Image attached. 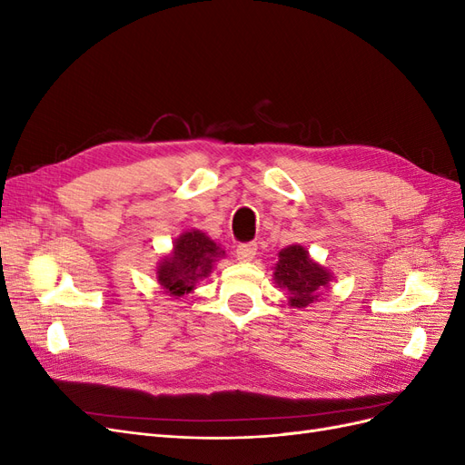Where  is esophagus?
Returning a JSON list of instances; mask_svg holds the SVG:
<instances>
[{
    "label": "esophagus",
    "mask_w": 465,
    "mask_h": 465,
    "mask_svg": "<svg viewBox=\"0 0 465 465\" xmlns=\"http://www.w3.org/2000/svg\"><path fill=\"white\" fill-rule=\"evenodd\" d=\"M256 242H241L236 246V258L241 262H252L256 256Z\"/></svg>",
    "instance_id": "34e87169"
}]
</instances>
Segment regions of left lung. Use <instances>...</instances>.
Wrapping results in <instances>:
<instances>
[{
    "instance_id": "left-lung-1",
    "label": "left lung",
    "mask_w": 465,
    "mask_h": 465,
    "mask_svg": "<svg viewBox=\"0 0 465 465\" xmlns=\"http://www.w3.org/2000/svg\"><path fill=\"white\" fill-rule=\"evenodd\" d=\"M275 283L291 294V306H308L318 299V289L326 287L330 273L308 258L302 246H289L279 252L275 265Z\"/></svg>"
}]
</instances>
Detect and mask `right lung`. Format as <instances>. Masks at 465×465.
Listing matches in <instances>:
<instances>
[{
  "mask_svg": "<svg viewBox=\"0 0 465 465\" xmlns=\"http://www.w3.org/2000/svg\"><path fill=\"white\" fill-rule=\"evenodd\" d=\"M223 254L224 252L203 232H184L174 242L173 254L159 265V283L174 297H182L209 275L215 260Z\"/></svg>",
  "mask_w": 465,
  "mask_h": 465,
  "instance_id": "1",
  "label": "right lung"
}]
</instances>
